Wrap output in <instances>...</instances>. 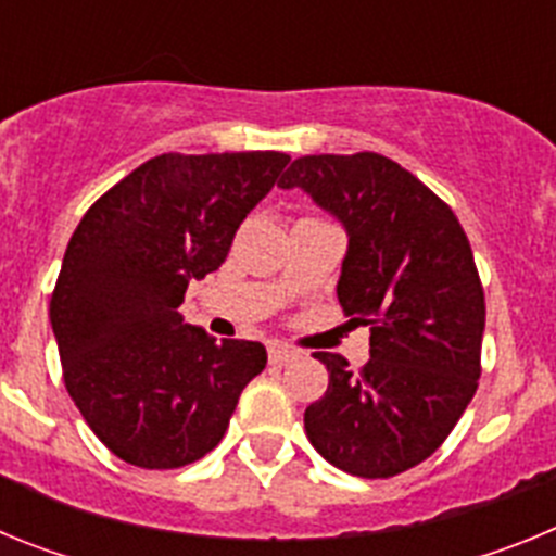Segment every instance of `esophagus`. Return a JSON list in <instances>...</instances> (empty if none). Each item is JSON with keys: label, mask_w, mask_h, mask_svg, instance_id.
<instances>
[{"label": "esophagus", "mask_w": 556, "mask_h": 556, "mask_svg": "<svg viewBox=\"0 0 556 556\" xmlns=\"http://www.w3.org/2000/svg\"><path fill=\"white\" fill-rule=\"evenodd\" d=\"M294 356H298V351H292L289 345H269V362L273 365H287Z\"/></svg>", "instance_id": "obj_1"}]
</instances>
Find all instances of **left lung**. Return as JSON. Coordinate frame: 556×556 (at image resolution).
Instances as JSON below:
<instances>
[{
    "label": "left lung",
    "mask_w": 556,
    "mask_h": 556,
    "mask_svg": "<svg viewBox=\"0 0 556 556\" xmlns=\"http://www.w3.org/2000/svg\"><path fill=\"white\" fill-rule=\"evenodd\" d=\"M281 189H303L345 225L337 283L351 323L370 326V362L314 353L328 390L303 415L333 468L390 479L429 459L468 409L481 376L484 289L454 211L378 152L303 155Z\"/></svg>",
    "instance_id": "obj_1"
}]
</instances>
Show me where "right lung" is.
<instances>
[{"instance_id": "obj_1", "label": "right lung", "mask_w": 556, "mask_h": 556, "mask_svg": "<svg viewBox=\"0 0 556 556\" xmlns=\"http://www.w3.org/2000/svg\"><path fill=\"white\" fill-rule=\"evenodd\" d=\"M287 152H164L108 189L68 239L49 320L66 390L102 443L169 470L219 445L262 342L184 323L191 278L219 269Z\"/></svg>"}]
</instances>
